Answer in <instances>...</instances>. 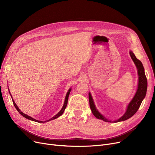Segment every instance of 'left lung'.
<instances>
[{
	"label": "left lung",
	"mask_w": 155,
	"mask_h": 155,
	"mask_svg": "<svg viewBox=\"0 0 155 155\" xmlns=\"http://www.w3.org/2000/svg\"><path fill=\"white\" fill-rule=\"evenodd\" d=\"M129 53H130V56H131L132 60H133L134 63H135L136 66L137 67L138 76H139V82H138V87H137V92H136L134 97H133V100L130 102L129 104L128 105L126 113L119 119H117L116 120H114V121L109 120L107 119L104 117L101 114L98 110H97V109L95 108L92 95H91V93H89L88 94V99H89V104H90L91 109L92 112V114H94V116L95 117H97V119H102L105 122H109V123H111V122H114V123H117V122L127 120L129 118L131 117L137 111L138 109H139L140 107L143 100L145 97V95L146 94V91H147L148 82H147V78H146V75H145L144 67L143 66V64L141 62V61L136 58V57L135 56L134 54L132 51H130Z\"/></svg>",
	"instance_id": "8db88e82"
}]
</instances>
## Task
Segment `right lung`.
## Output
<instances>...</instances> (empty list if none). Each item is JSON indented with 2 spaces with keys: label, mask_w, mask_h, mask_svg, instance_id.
Instances as JSON below:
<instances>
[{
  "label": "right lung",
  "mask_w": 155,
  "mask_h": 155,
  "mask_svg": "<svg viewBox=\"0 0 155 155\" xmlns=\"http://www.w3.org/2000/svg\"><path fill=\"white\" fill-rule=\"evenodd\" d=\"M70 91H71V89L70 88V89H69V91H68V92H67V94L66 97H65V100H64V104H63V106L62 109H61V110H60L58 114H57L56 115H55L54 117H53L52 118L48 120H45V121H41V120H38L35 119H33L32 117H30V116H28V115L25 114H24L22 112H21V111L20 110V109L18 108V107L17 106V105L15 104V102H14L13 100H12V102H13V104H14V106H15V109H17V110L19 112L20 114H21L23 117H24L26 118V119H29V120H33V121H35V122H38V123H46V122L50 121V120H53V119H56V118H57V117H58L59 116H60L63 113V112H64V109H66V107H67V104H68V96H69V94H70Z\"/></svg>",
  "instance_id": "right-lung-1"
}]
</instances>
